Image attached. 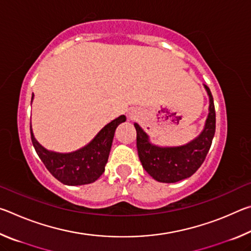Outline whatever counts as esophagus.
<instances>
[{
  "mask_svg": "<svg viewBox=\"0 0 251 251\" xmlns=\"http://www.w3.org/2000/svg\"><path fill=\"white\" fill-rule=\"evenodd\" d=\"M128 117L129 120H135V118L137 117V113H136V110H130L128 113Z\"/></svg>",
  "mask_w": 251,
  "mask_h": 251,
  "instance_id": "obj_1",
  "label": "esophagus"
}]
</instances>
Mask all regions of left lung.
Instances as JSON below:
<instances>
[{
  "instance_id": "8db88e82",
  "label": "left lung",
  "mask_w": 251,
  "mask_h": 251,
  "mask_svg": "<svg viewBox=\"0 0 251 251\" xmlns=\"http://www.w3.org/2000/svg\"><path fill=\"white\" fill-rule=\"evenodd\" d=\"M209 96V113L205 127L196 138L176 147H160L150 142L148 135L137 123L134 126L137 133V151L145 171L160 182H177L190 177L201 166L211 146L216 129L214 99L209 87L203 85Z\"/></svg>"
}]
</instances>
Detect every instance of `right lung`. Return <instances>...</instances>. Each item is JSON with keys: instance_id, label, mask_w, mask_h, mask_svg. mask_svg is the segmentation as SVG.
<instances>
[{"instance_id": "1", "label": "right lung", "mask_w": 251, "mask_h": 251, "mask_svg": "<svg viewBox=\"0 0 251 251\" xmlns=\"http://www.w3.org/2000/svg\"><path fill=\"white\" fill-rule=\"evenodd\" d=\"M125 121V115L115 118L101 128L86 146L66 154L50 151L42 146L34 137L32 126L31 138L37 155L57 180L69 186L86 185L99 179L104 173L115 129Z\"/></svg>"}]
</instances>
